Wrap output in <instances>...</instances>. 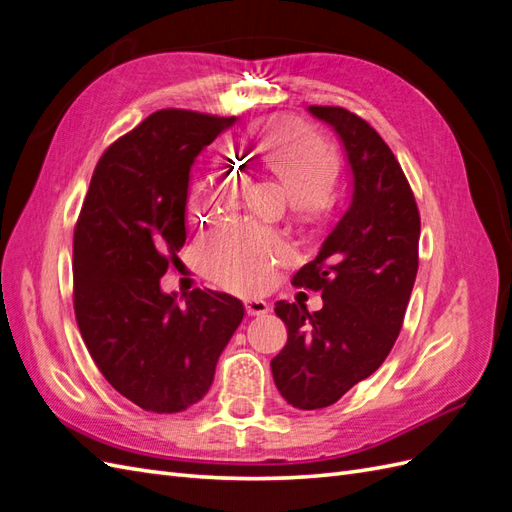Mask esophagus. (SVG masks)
Wrapping results in <instances>:
<instances>
[{"label": "esophagus", "instance_id": "34e87169", "mask_svg": "<svg viewBox=\"0 0 512 512\" xmlns=\"http://www.w3.org/2000/svg\"><path fill=\"white\" fill-rule=\"evenodd\" d=\"M245 309H247V314H250V316H262V314L269 312L271 305H269L265 299L247 297V299H245Z\"/></svg>", "mask_w": 512, "mask_h": 512}]
</instances>
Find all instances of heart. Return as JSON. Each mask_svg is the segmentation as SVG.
Returning a JSON list of instances; mask_svg holds the SVG:
<instances>
[{"mask_svg":"<svg viewBox=\"0 0 512 512\" xmlns=\"http://www.w3.org/2000/svg\"><path fill=\"white\" fill-rule=\"evenodd\" d=\"M258 160L280 175L305 203H316L331 177L327 143L301 121H271L256 136ZM241 177L232 166H218L194 183L188 196V220L200 224L232 207L241 196ZM286 254L280 239L247 224H232L200 241V262L205 271L232 290L267 286L277 258Z\"/></svg>","mask_w":512,"mask_h":512,"instance_id":"1","label":"heart"}]
</instances>
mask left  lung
Segmentation results:
<instances>
[{"label": "left lung", "instance_id": "1", "mask_svg": "<svg viewBox=\"0 0 512 512\" xmlns=\"http://www.w3.org/2000/svg\"><path fill=\"white\" fill-rule=\"evenodd\" d=\"M337 132L352 200L318 256L292 277L322 290V309L277 301L288 342L271 361L277 391L299 410L327 408L384 363L404 324L418 271L421 215L393 151L342 106H309Z\"/></svg>", "mask_w": 512, "mask_h": 512}]
</instances>
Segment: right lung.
Listing matches in <instances>:
<instances>
[{"instance_id": "obj_1", "label": "right lung", "mask_w": 512, "mask_h": 512, "mask_svg": "<svg viewBox=\"0 0 512 512\" xmlns=\"http://www.w3.org/2000/svg\"><path fill=\"white\" fill-rule=\"evenodd\" d=\"M237 117L164 108L108 147L74 228V316L91 359L138 408L175 414L205 397L243 320L226 292L185 303L160 277L185 243L190 168Z\"/></svg>"}]
</instances>
